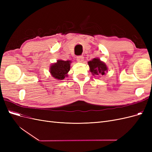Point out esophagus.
Returning <instances> with one entry per match:
<instances>
[{
	"instance_id": "obj_1",
	"label": "esophagus",
	"mask_w": 152,
	"mask_h": 152,
	"mask_svg": "<svg viewBox=\"0 0 152 152\" xmlns=\"http://www.w3.org/2000/svg\"><path fill=\"white\" fill-rule=\"evenodd\" d=\"M84 59V58L82 56H79L77 57V61L78 62H83Z\"/></svg>"
}]
</instances>
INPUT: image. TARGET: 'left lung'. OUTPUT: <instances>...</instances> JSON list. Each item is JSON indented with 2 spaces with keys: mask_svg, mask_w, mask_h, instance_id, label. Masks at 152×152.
I'll list each match as a JSON object with an SVG mask.
<instances>
[{
  "mask_svg": "<svg viewBox=\"0 0 152 152\" xmlns=\"http://www.w3.org/2000/svg\"><path fill=\"white\" fill-rule=\"evenodd\" d=\"M88 65L90 68V72L93 75L102 76L108 72V68L106 64L99 58H94L93 60L89 61Z\"/></svg>",
  "mask_w": 152,
  "mask_h": 152,
  "instance_id": "1",
  "label": "left lung"
}]
</instances>
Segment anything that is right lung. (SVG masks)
I'll list each match as a JSON object with an SVG mask.
<instances>
[{
    "instance_id": "obj_1",
    "label": "right lung",
    "mask_w": 152,
    "mask_h": 152,
    "mask_svg": "<svg viewBox=\"0 0 152 152\" xmlns=\"http://www.w3.org/2000/svg\"><path fill=\"white\" fill-rule=\"evenodd\" d=\"M70 61L58 60L50 66L51 75L58 80H63L68 76V72L70 70Z\"/></svg>"
}]
</instances>
